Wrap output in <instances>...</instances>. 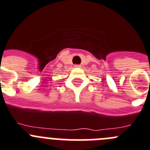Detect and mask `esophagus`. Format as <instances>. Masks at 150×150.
I'll return each mask as SVG.
<instances>
[{
    "label": "esophagus",
    "mask_w": 150,
    "mask_h": 150,
    "mask_svg": "<svg viewBox=\"0 0 150 150\" xmlns=\"http://www.w3.org/2000/svg\"><path fill=\"white\" fill-rule=\"evenodd\" d=\"M74 67H75V68H80V65H74Z\"/></svg>",
    "instance_id": "obj_1"
}]
</instances>
